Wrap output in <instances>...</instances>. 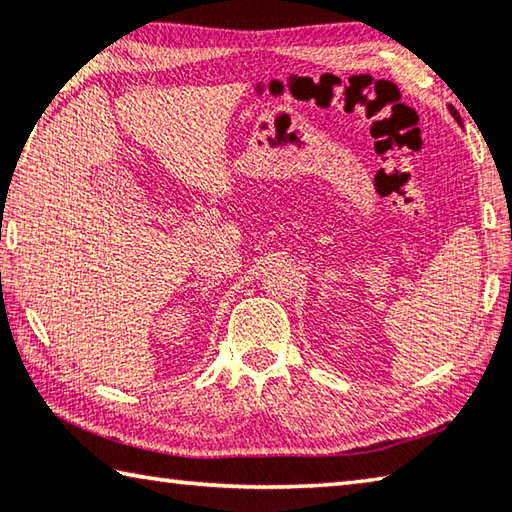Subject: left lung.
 Returning <instances> with one entry per match:
<instances>
[{"instance_id": "8db88e82", "label": "left lung", "mask_w": 512, "mask_h": 512, "mask_svg": "<svg viewBox=\"0 0 512 512\" xmlns=\"http://www.w3.org/2000/svg\"><path fill=\"white\" fill-rule=\"evenodd\" d=\"M450 111H452V116H454V118H457V120H459V123H461V118H459V111H457V109H454V107H450Z\"/></svg>"}]
</instances>
